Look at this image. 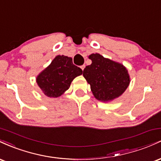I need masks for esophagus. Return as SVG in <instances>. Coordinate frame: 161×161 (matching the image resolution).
Returning a JSON list of instances; mask_svg holds the SVG:
<instances>
[{
	"label": "esophagus",
	"mask_w": 161,
	"mask_h": 161,
	"mask_svg": "<svg viewBox=\"0 0 161 161\" xmlns=\"http://www.w3.org/2000/svg\"><path fill=\"white\" fill-rule=\"evenodd\" d=\"M80 67H81V69H82L83 70V69H85V67H86V66H85V65H82V66H80Z\"/></svg>",
	"instance_id": "esophagus-1"
}]
</instances>
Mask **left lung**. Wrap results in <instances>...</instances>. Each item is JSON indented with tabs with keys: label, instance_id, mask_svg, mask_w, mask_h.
<instances>
[{
	"label": "left lung",
	"instance_id": "obj_1",
	"mask_svg": "<svg viewBox=\"0 0 161 161\" xmlns=\"http://www.w3.org/2000/svg\"><path fill=\"white\" fill-rule=\"evenodd\" d=\"M89 59L92 64L86 66L83 76L91 86L95 98L109 101L120 96L130 82L125 66L104 58L99 53H92Z\"/></svg>",
	"mask_w": 161,
	"mask_h": 161
}]
</instances>
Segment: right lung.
Masks as SVG:
<instances>
[{
    "label": "right lung",
    "mask_w": 161,
    "mask_h": 161,
    "mask_svg": "<svg viewBox=\"0 0 161 161\" xmlns=\"http://www.w3.org/2000/svg\"><path fill=\"white\" fill-rule=\"evenodd\" d=\"M82 74V69L73 64L71 57L58 55L38 75L36 81L45 95L57 97L69 88L74 78Z\"/></svg>",
    "instance_id": "1"
}]
</instances>
